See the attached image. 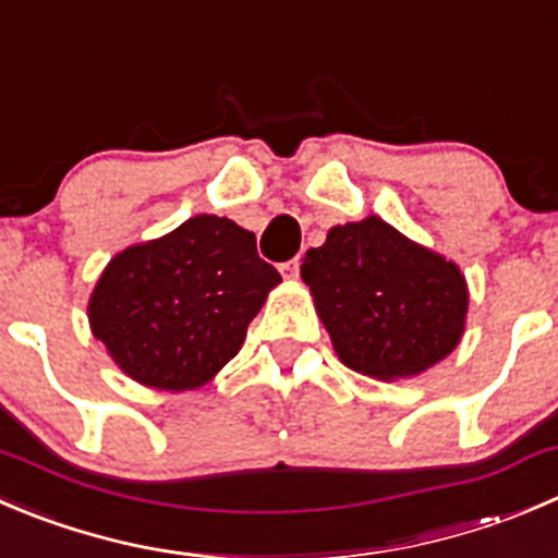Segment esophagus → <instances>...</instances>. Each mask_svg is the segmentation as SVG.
Returning <instances> with one entry per match:
<instances>
[{"label":"esophagus","instance_id":"esophagus-1","mask_svg":"<svg viewBox=\"0 0 558 558\" xmlns=\"http://www.w3.org/2000/svg\"><path fill=\"white\" fill-rule=\"evenodd\" d=\"M280 272H283L289 280L300 278V258H291V262H286L283 267H280Z\"/></svg>","mask_w":558,"mask_h":558}]
</instances>
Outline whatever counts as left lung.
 I'll return each mask as SVG.
<instances>
[{
	"instance_id": "obj_1",
	"label": "left lung",
	"mask_w": 558,
	"mask_h": 558,
	"mask_svg": "<svg viewBox=\"0 0 558 558\" xmlns=\"http://www.w3.org/2000/svg\"><path fill=\"white\" fill-rule=\"evenodd\" d=\"M300 275L351 371L381 381L420 376L461 343L469 289L458 264L376 215L329 229Z\"/></svg>"
}]
</instances>
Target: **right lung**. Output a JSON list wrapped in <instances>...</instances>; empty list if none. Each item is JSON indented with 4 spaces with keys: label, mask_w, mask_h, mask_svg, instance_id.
<instances>
[{
    "label": "right lung",
    "mask_w": 558,
    "mask_h": 558,
    "mask_svg": "<svg viewBox=\"0 0 558 558\" xmlns=\"http://www.w3.org/2000/svg\"><path fill=\"white\" fill-rule=\"evenodd\" d=\"M278 283L253 231L196 215L160 240L117 253L86 311L92 335L133 381L185 392L236 356Z\"/></svg>",
    "instance_id": "add662e5"
}]
</instances>
